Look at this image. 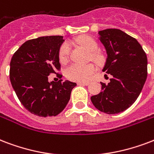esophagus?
Here are the masks:
<instances>
[{"mask_svg":"<svg viewBox=\"0 0 154 154\" xmlns=\"http://www.w3.org/2000/svg\"><path fill=\"white\" fill-rule=\"evenodd\" d=\"M90 84L89 82H78L77 83V85H88Z\"/></svg>","mask_w":154,"mask_h":154,"instance_id":"34e87169","label":"esophagus"}]
</instances>
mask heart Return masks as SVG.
Segmentation results:
<instances>
[{"label":"heart","instance_id":"obj_1","mask_svg":"<svg viewBox=\"0 0 154 154\" xmlns=\"http://www.w3.org/2000/svg\"><path fill=\"white\" fill-rule=\"evenodd\" d=\"M75 42L87 50L90 53V57L93 60L97 63L103 61V57L100 54L96 51L98 49V44L92 37L89 35H82L75 39ZM70 52V46L68 43H64L59 49L58 59L59 61L64 64L67 61ZM95 71V68L92 64H72L69 65L64 70V75L69 80L74 82H87Z\"/></svg>","mask_w":154,"mask_h":154}]
</instances>
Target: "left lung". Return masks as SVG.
I'll return each mask as SVG.
<instances>
[{
  "label": "left lung",
  "instance_id": "obj_1",
  "mask_svg": "<svg viewBox=\"0 0 154 154\" xmlns=\"http://www.w3.org/2000/svg\"><path fill=\"white\" fill-rule=\"evenodd\" d=\"M107 57L103 72L113 76L108 84L101 82V92L91 97L96 108L114 115L130 107L147 78V56L138 41L119 29L98 31Z\"/></svg>",
  "mask_w": 154,
  "mask_h": 154
}]
</instances>
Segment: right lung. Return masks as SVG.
Returning a JSON list of instances; mask_svg holds the SVG:
<instances>
[{
	"label": "right lung",
	"mask_w": 154,
	"mask_h": 154,
	"mask_svg": "<svg viewBox=\"0 0 154 154\" xmlns=\"http://www.w3.org/2000/svg\"><path fill=\"white\" fill-rule=\"evenodd\" d=\"M63 36H43L23 43L10 61L9 78L17 98L30 113L40 117L56 116L69 103L75 82L60 79L48 82V76L60 69L59 49ZM61 78L62 75L57 73Z\"/></svg>",
	"instance_id": "obj_1"
}]
</instances>
